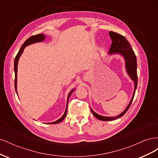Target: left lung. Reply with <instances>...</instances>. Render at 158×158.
Instances as JSON below:
<instances>
[{
    "label": "left lung",
    "mask_w": 158,
    "mask_h": 158,
    "mask_svg": "<svg viewBox=\"0 0 158 158\" xmlns=\"http://www.w3.org/2000/svg\"><path fill=\"white\" fill-rule=\"evenodd\" d=\"M109 36L111 37L112 40V44L110 47L109 51L107 52V54L109 55H121L125 62V69L127 73L129 76V77L134 82V92L132 98L130 102L128 104L127 107L121 113L118 114L115 117H105L100 115V114L95 113L94 110L90 107L91 111H92L93 114L95 117H96L98 119H99L101 121H113L121 117L124 114L126 113L128 111V109L130 107L131 105L132 102V100L135 97V94L136 89L137 88V82H138V76H137V61L136 57L135 54V52L133 51L132 47L130 44L127 40L126 38L122 35L118 34L117 33L110 31L109 33Z\"/></svg>",
    "instance_id": "obj_1"
}]
</instances>
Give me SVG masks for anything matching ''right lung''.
<instances>
[{
    "label": "right lung",
    "mask_w": 158,
    "mask_h": 158,
    "mask_svg": "<svg viewBox=\"0 0 158 158\" xmlns=\"http://www.w3.org/2000/svg\"><path fill=\"white\" fill-rule=\"evenodd\" d=\"M46 38V36H45L44 34H42V33H40V34H37L35 35H33L30 37V38H28V39L23 43V44L22 45L20 49L19 50L18 52L17 55L15 57V60H14V73H15V89H16V94L18 95V92H17V72H18V60L19 59H20V56L22 55V52H23V49L26 48V47L27 45H30L33 44H35V43H38V42H41L43 41H44L45 39ZM75 88H74L73 89H72L70 93L68 95V97H67V102H66V107L65 109V111L64 113L63 116H62L58 120L55 121V122H52V123H48L47 124H58L59 123H60L61 121H63L64 120V118L66 117V112H67V108H68V103H69V100L70 98V96L71 95L72 93H73L74 91Z\"/></svg>",
    "instance_id": "right-lung-1"
}]
</instances>
